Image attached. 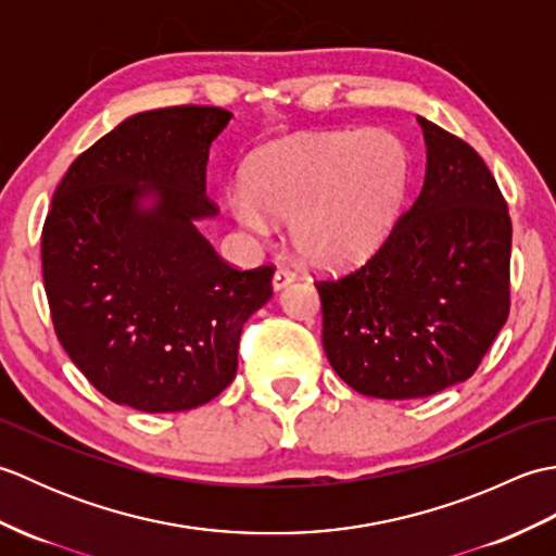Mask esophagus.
<instances>
[{
  "label": "esophagus",
  "mask_w": 556,
  "mask_h": 556,
  "mask_svg": "<svg viewBox=\"0 0 556 556\" xmlns=\"http://www.w3.org/2000/svg\"><path fill=\"white\" fill-rule=\"evenodd\" d=\"M293 281V271L287 269V267H277L275 269V277H271V287H275V291L289 287Z\"/></svg>",
  "instance_id": "34e87169"
}]
</instances>
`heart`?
I'll return each instance as SVG.
<instances>
[{
    "label": "heart",
    "instance_id": "heart-1",
    "mask_svg": "<svg viewBox=\"0 0 556 556\" xmlns=\"http://www.w3.org/2000/svg\"><path fill=\"white\" fill-rule=\"evenodd\" d=\"M408 186V150L394 134L361 131L275 143L248 162L229 207L248 229L291 222V241L325 267L361 263L392 231Z\"/></svg>",
    "mask_w": 556,
    "mask_h": 556
}]
</instances>
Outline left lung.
<instances>
[{
	"label": "left lung",
	"mask_w": 556,
	"mask_h": 556,
	"mask_svg": "<svg viewBox=\"0 0 556 556\" xmlns=\"http://www.w3.org/2000/svg\"><path fill=\"white\" fill-rule=\"evenodd\" d=\"M420 193L358 269L315 281L323 346L365 396L420 399L468 380L511 308V217L466 140L418 116Z\"/></svg>",
	"instance_id": "obj_1"
}]
</instances>
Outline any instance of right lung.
<instances>
[{
    "instance_id": "obj_1",
    "label": "right lung",
    "mask_w": 556,
    "mask_h": 556,
    "mask_svg": "<svg viewBox=\"0 0 556 556\" xmlns=\"http://www.w3.org/2000/svg\"><path fill=\"white\" fill-rule=\"evenodd\" d=\"M231 112L164 108L102 136L59 181L42 227V279L59 344L114 404L191 410L239 368L243 325L271 296L275 265L241 269L195 219L207 152ZM159 203L140 211V197Z\"/></svg>"
}]
</instances>
